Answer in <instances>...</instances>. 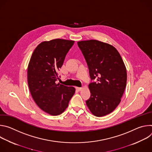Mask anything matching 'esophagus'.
I'll return each instance as SVG.
<instances>
[{"mask_svg": "<svg viewBox=\"0 0 152 152\" xmlns=\"http://www.w3.org/2000/svg\"><path fill=\"white\" fill-rule=\"evenodd\" d=\"M76 89L77 90V91H81L82 89H83V88L82 87H76Z\"/></svg>", "mask_w": 152, "mask_h": 152, "instance_id": "1", "label": "esophagus"}]
</instances>
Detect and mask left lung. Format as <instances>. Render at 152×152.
<instances>
[{"instance_id":"obj_1","label":"left lung","mask_w":152,"mask_h":152,"mask_svg":"<svg viewBox=\"0 0 152 152\" xmlns=\"http://www.w3.org/2000/svg\"><path fill=\"white\" fill-rule=\"evenodd\" d=\"M88 66L92 80L88 86L90 98L86 104L91 113L103 117L112 113L121 102L127 82L124 62L112 45L98 40L77 42Z\"/></svg>"}]
</instances>
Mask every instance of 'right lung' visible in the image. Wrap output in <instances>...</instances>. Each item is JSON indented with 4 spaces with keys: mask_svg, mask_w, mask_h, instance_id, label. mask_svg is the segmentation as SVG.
I'll return each instance as SVG.
<instances>
[{
    "mask_svg": "<svg viewBox=\"0 0 152 152\" xmlns=\"http://www.w3.org/2000/svg\"><path fill=\"white\" fill-rule=\"evenodd\" d=\"M75 41L55 39L43 41L34 50L28 67V83L38 107L52 115L62 114L75 93L73 86L56 81L58 72Z\"/></svg>",
    "mask_w": 152,
    "mask_h": 152,
    "instance_id": "add662e5",
    "label": "right lung"
}]
</instances>
